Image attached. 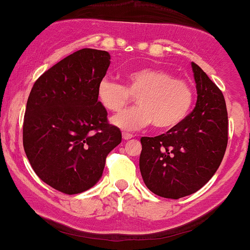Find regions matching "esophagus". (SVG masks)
Returning a JSON list of instances; mask_svg holds the SVG:
<instances>
[{"label": "esophagus", "instance_id": "obj_1", "mask_svg": "<svg viewBox=\"0 0 250 250\" xmlns=\"http://www.w3.org/2000/svg\"><path fill=\"white\" fill-rule=\"evenodd\" d=\"M132 137H133V135H131V133L123 132V139H125V141H127V139H131Z\"/></svg>", "mask_w": 250, "mask_h": 250}]
</instances>
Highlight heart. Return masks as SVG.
I'll use <instances>...</instances> for the list:
<instances>
[{
    "label": "heart",
    "mask_w": 250,
    "mask_h": 250,
    "mask_svg": "<svg viewBox=\"0 0 250 250\" xmlns=\"http://www.w3.org/2000/svg\"><path fill=\"white\" fill-rule=\"evenodd\" d=\"M96 96L104 109L115 114L136 98L138 106L113 119V124L123 130H138L151 123L166 130L187 117L194 92L188 82L175 79L171 72L146 66L127 72L125 85L104 79L98 84Z\"/></svg>",
    "instance_id": "1"
}]
</instances>
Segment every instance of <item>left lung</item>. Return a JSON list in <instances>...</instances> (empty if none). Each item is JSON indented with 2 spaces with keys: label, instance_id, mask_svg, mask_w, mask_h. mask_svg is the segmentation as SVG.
I'll list each match as a JSON object with an SVG mask.
<instances>
[{
  "label": "left lung",
  "instance_id": "obj_1",
  "mask_svg": "<svg viewBox=\"0 0 250 250\" xmlns=\"http://www.w3.org/2000/svg\"><path fill=\"white\" fill-rule=\"evenodd\" d=\"M197 104L167 133L142 137L139 169L155 194L179 199L200 189L216 173L228 146V112L222 90L192 62Z\"/></svg>",
  "mask_w": 250,
  "mask_h": 250
}]
</instances>
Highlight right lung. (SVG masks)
<instances>
[{
	"label": "right lung",
	"mask_w": 250,
	"mask_h": 250,
	"mask_svg": "<svg viewBox=\"0 0 250 250\" xmlns=\"http://www.w3.org/2000/svg\"><path fill=\"white\" fill-rule=\"evenodd\" d=\"M106 51L82 49L34 82L26 104L22 142L32 168L64 194L93 187L106 157L122 142L96 96L109 63Z\"/></svg>",
	"instance_id": "obj_1"
}]
</instances>
